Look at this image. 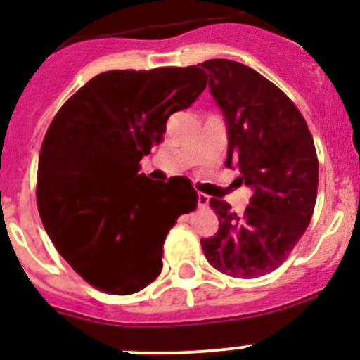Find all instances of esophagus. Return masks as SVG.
Listing matches in <instances>:
<instances>
[{
  "instance_id": "esophagus-1",
  "label": "esophagus",
  "mask_w": 360,
  "mask_h": 360,
  "mask_svg": "<svg viewBox=\"0 0 360 360\" xmlns=\"http://www.w3.org/2000/svg\"><path fill=\"white\" fill-rule=\"evenodd\" d=\"M197 202H198V208H206V206L210 204V197L206 193H198Z\"/></svg>"
}]
</instances>
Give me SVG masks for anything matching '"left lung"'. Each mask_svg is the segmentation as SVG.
<instances>
[{
  "label": "left lung",
  "instance_id": "left-lung-1",
  "mask_svg": "<svg viewBox=\"0 0 360 360\" xmlns=\"http://www.w3.org/2000/svg\"><path fill=\"white\" fill-rule=\"evenodd\" d=\"M202 68L225 117V165L240 171L252 197L241 215L210 198L219 230L200 245L221 273L262 277L286 260L310 223L318 191L314 141L294 102L257 70L229 59H210Z\"/></svg>",
  "mask_w": 360,
  "mask_h": 360
}]
</instances>
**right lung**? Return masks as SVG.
<instances>
[{
  "label": "right lung",
  "instance_id": "1",
  "mask_svg": "<svg viewBox=\"0 0 360 360\" xmlns=\"http://www.w3.org/2000/svg\"><path fill=\"white\" fill-rule=\"evenodd\" d=\"M206 87L198 66L109 70L66 100L39 156L37 204L63 258L94 288L139 292L162 271L163 241L197 208L184 176L154 182L139 162L162 143L167 119Z\"/></svg>",
  "mask_w": 360,
  "mask_h": 360
}]
</instances>
